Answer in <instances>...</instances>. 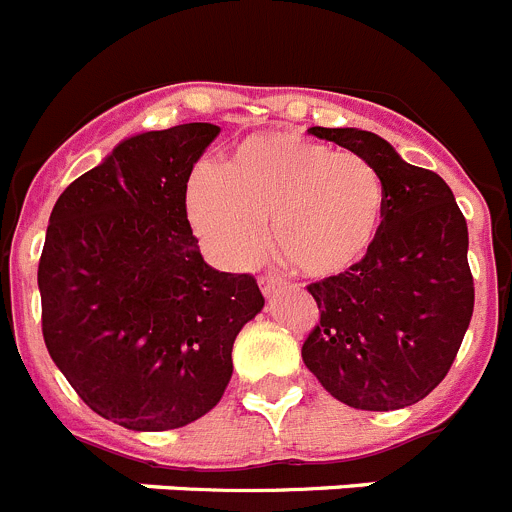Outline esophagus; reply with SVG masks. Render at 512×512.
Segmentation results:
<instances>
[{
	"label": "esophagus",
	"instance_id": "obj_1",
	"mask_svg": "<svg viewBox=\"0 0 512 512\" xmlns=\"http://www.w3.org/2000/svg\"><path fill=\"white\" fill-rule=\"evenodd\" d=\"M259 284H261V292H264V297H274L281 287V281L274 279V276H261Z\"/></svg>",
	"mask_w": 512,
	"mask_h": 512
}]
</instances>
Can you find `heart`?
<instances>
[{"instance_id": "heart-1", "label": "heart", "mask_w": 512, "mask_h": 512, "mask_svg": "<svg viewBox=\"0 0 512 512\" xmlns=\"http://www.w3.org/2000/svg\"><path fill=\"white\" fill-rule=\"evenodd\" d=\"M187 215L210 256L233 271L256 264L274 223L276 251L309 279H332L373 251L386 215V185L365 157L274 131L248 137L223 172L198 167Z\"/></svg>"}]
</instances>
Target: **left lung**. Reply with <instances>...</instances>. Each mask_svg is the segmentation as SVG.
<instances>
[{
  "mask_svg": "<svg viewBox=\"0 0 512 512\" xmlns=\"http://www.w3.org/2000/svg\"><path fill=\"white\" fill-rule=\"evenodd\" d=\"M309 134L381 172L386 215L355 269L307 287L320 325L304 340V365L353 409H406L444 381L470 327L467 220L437 172L409 164L373 131L312 126Z\"/></svg>",
  "mask_w": 512,
  "mask_h": 512,
  "instance_id": "1",
  "label": "left lung"
}]
</instances>
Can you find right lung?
<instances>
[{
	"label": "right lung",
	"mask_w": 512,
	"mask_h": 512,
	"mask_svg": "<svg viewBox=\"0 0 512 512\" xmlns=\"http://www.w3.org/2000/svg\"><path fill=\"white\" fill-rule=\"evenodd\" d=\"M218 134L180 124L126 137L50 213L42 337L86 406L124 429L208 414L231 381L236 335L264 309L253 276L205 264L187 220V180Z\"/></svg>",
	"instance_id": "add662e5"
}]
</instances>
